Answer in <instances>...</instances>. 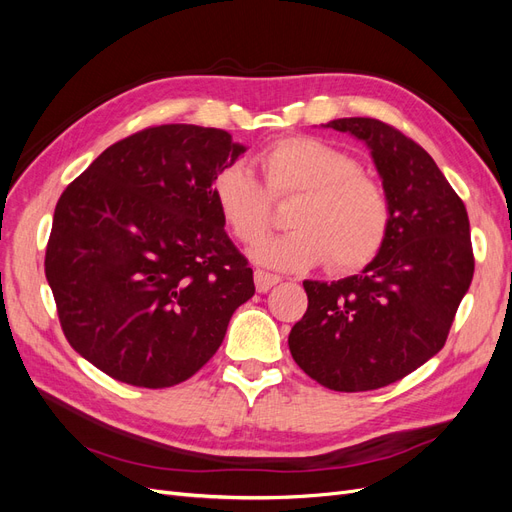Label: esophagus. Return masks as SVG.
Masks as SVG:
<instances>
[{
  "label": "esophagus",
  "instance_id": "1",
  "mask_svg": "<svg viewBox=\"0 0 512 512\" xmlns=\"http://www.w3.org/2000/svg\"><path fill=\"white\" fill-rule=\"evenodd\" d=\"M254 284H256V290H258V292H267V290H271L275 284H280V277L258 269V271H254Z\"/></svg>",
  "mask_w": 512,
  "mask_h": 512
}]
</instances>
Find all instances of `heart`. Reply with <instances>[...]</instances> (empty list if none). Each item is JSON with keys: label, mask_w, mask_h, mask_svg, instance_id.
<instances>
[{"label": "heart", "mask_w": 512, "mask_h": 512, "mask_svg": "<svg viewBox=\"0 0 512 512\" xmlns=\"http://www.w3.org/2000/svg\"><path fill=\"white\" fill-rule=\"evenodd\" d=\"M267 188L254 170L232 162L213 177L211 192L228 232L254 245L269 228L273 196L299 194L284 232L252 252L275 271H307L331 256L337 271H354L376 258L391 226L382 185L361 173L350 153L314 136H286L260 153Z\"/></svg>", "instance_id": "heart-1"}]
</instances>
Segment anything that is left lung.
Wrapping results in <instances>:
<instances>
[{
    "label": "left lung",
    "mask_w": 512,
    "mask_h": 512,
    "mask_svg": "<svg viewBox=\"0 0 512 512\" xmlns=\"http://www.w3.org/2000/svg\"><path fill=\"white\" fill-rule=\"evenodd\" d=\"M322 128L365 143L391 205L376 258L337 282L305 280L307 312L288 346L294 363L331 391H374L438 354L472 284L470 220L438 164L412 138L369 117Z\"/></svg>",
    "instance_id": "1"
}]
</instances>
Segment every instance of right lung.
I'll list each match as a JSON object with an SVG mask.
<instances>
[{"label":"right lung","mask_w":512,"mask_h":512,"mask_svg":"<svg viewBox=\"0 0 512 512\" xmlns=\"http://www.w3.org/2000/svg\"><path fill=\"white\" fill-rule=\"evenodd\" d=\"M245 151L226 130L168 123L104 149L61 194L46 282L70 346L104 374L145 389L188 380L254 297L211 192Z\"/></svg>","instance_id":"1"}]
</instances>
